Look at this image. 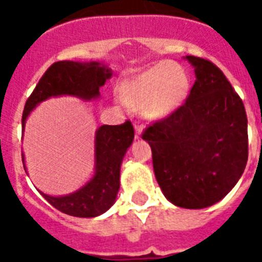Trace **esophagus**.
<instances>
[{"label":"esophagus","instance_id":"34e87169","mask_svg":"<svg viewBox=\"0 0 262 262\" xmlns=\"http://www.w3.org/2000/svg\"><path fill=\"white\" fill-rule=\"evenodd\" d=\"M135 129H136V139H140L141 137V133H143L144 125L140 121H136L135 122Z\"/></svg>","mask_w":262,"mask_h":262}]
</instances>
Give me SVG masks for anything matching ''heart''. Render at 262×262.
I'll use <instances>...</instances> for the list:
<instances>
[{"label": "heart", "instance_id": "b5f03b06", "mask_svg": "<svg viewBox=\"0 0 262 262\" xmlns=\"http://www.w3.org/2000/svg\"><path fill=\"white\" fill-rule=\"evenodd\" d=\"M189 92V76L175 62H159L132 77L121 87L127 106L141 108L149 119H162L182 106Z\"/></svg>", "mask_w": 262, "mask_h": 262}]
</instances>
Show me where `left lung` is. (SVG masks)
Instances as JSON below:
<instances>
[{"instance_id":"1","label":"left lung","mask_w":262,"mask_h":262,"mask_svg":"<svg viewBox=\"0 0 262 262\" xmlns=\"http://www.w3.org/2000/svg\"><path fill=\"white\" fill-rule=\"evenodd\" d=\"M195 81L182 106L148 126L156 181L177 207L201 209L230 193L248 163V117L223 72L186 55Z\"/></svg>"}]
</instances>
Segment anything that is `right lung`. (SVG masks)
Here are the masks:
<instances>
[{
    "label": "right lung",
    "instance_id": "right-lung-1",
    "mask_svg": "<svg viewBox=\"0 0 262 262\" xmlns=\"http://www.w3.org/2000/svg\"><path fill=\"white\" fill-rule=\"evenodd\" d=\"M113 72L107 65L96 61L75 62L58 61L53 63L36 84L23 111L21 126L31 111L54 96H75L81 100L100 98L103 87ZM135 139L133 125H103L95 133V171L92 178L76 191L67 195L40 194L58 211L76 217H95L108 211L115 203L119 190L121 164L127 148ZM24 163V155H23ZM26 170V166H24Z\"/></svg>",
    "mask_w": 262,
    "mask_h": 262
}]
</instances>
